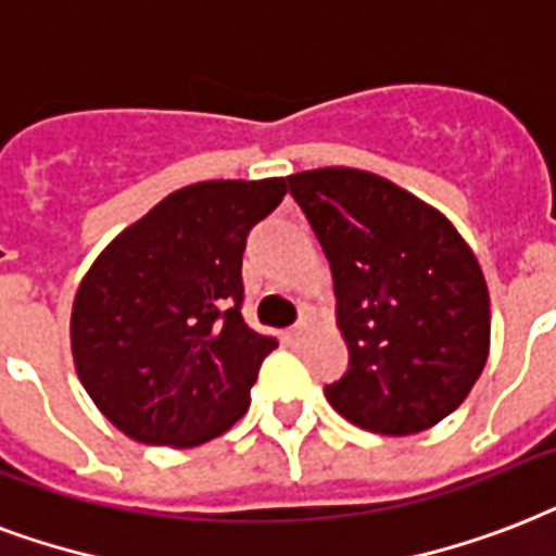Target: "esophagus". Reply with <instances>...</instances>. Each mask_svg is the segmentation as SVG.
Listing matches in <instances>:
<instances>
[{"label":"esophagus","mask_w":556,"mask_h":556,"mask_svg":"<svg viewBox=\"0 0 556 556\" xmlns=\"http://www.w3.org/2000/svg\"><path fill=\"white\" fill-rule=\"evenodd\" d=\"M304 333H307V325H304V321H299V325H292L290 330H287V339H290V342H299Z\"/></svg>","instance_id":"obj_1"}]
</instances>
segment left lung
Returning a JSON list of instances; mask_svg holds the SVG:
<instances>
[{"mask_svg": "<svg viewBox=\"0 0 556 556\" xmlns=\"http://www.w3.org/2000/svg\"><path fill=\"white\" fill-rule=\"evenodd\" d=\"M333 273L345 377L330 406L380 434L424 432L462 406L490 354V295L441 211L368 170L287 176Z\"/></svg>", "mask_w": 556, "mask_h": 556, "instance_id": "1", "label": "left lung"}]
</instances>
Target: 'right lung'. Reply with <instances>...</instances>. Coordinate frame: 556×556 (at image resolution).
<instances>
[{"label": "right lung", "instance_id": "1", "mask_svg": "<svg viewBox=\"0 0 556 556\" xmlns=\"http://www.w3.org/2000/svg\"><path fill=\"white\" fill-rule=\"evenodd\" d=\"M287 179H211L167 193L77 287L72 356L127 438L197 446L238 424L278 342L243 321V249Z\"/></svg>", "mask_w": 556, "mask_h": 556}]
</instances>
